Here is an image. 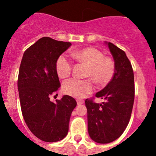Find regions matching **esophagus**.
<instances>
[{
	"label": "esophagus",
	"mask_w": 156,
	"mask_h": 156,
	"mask_svg": "<svg viewBox=\"0 0 156 156\" xmlns=\"http://www.w3.org/2000/svg\"><path fill=\"white\" fill-rule=\"evenodd\" d=\"M84 103V100H82V99H78V100H77V103H78V105L83 104Z\"/></svg>",
	"instance_id": "obj_1"
}]
</instances>
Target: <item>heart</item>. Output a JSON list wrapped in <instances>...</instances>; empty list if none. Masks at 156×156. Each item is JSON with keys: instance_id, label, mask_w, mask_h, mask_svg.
Masks as SVG:
<instances>
[{"instance_id": "1", "label": "heart", "mask_w": 156, "mask_h": 156, "mask_svg": "<svg viewBox=\"0 0 156 156\" xmlns=\"http://www.w3.org/2000/svg\"><path fill=\"white\" fill-rule=\"evenodd\" d=\"M78 62L88 66L87 77L92 78L99 84H106L112 78L115 72V63L112 59L104 56L97 49L87 48L71 53ZM56 70L60 78L69 77L72 71V62L65 55H61L56 62ZM63 91L74 97H84L94 89V82L90 79L81 80L71 78L64 82Z\"/></svg>"}]
</instances>
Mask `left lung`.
<instances>
[{"label": "left lung", "instance_id": "1", "mask_svg": "<svg viewBox=\"0 0 156 156\" xmlns=\"http://www.w3.org/2000/svg\"><path fill=\"white\" fill-rule=\"evenodd\" d=\"M115 62V72L109 83L96 97L105 100L103 103L87 99L88 133L99 144L115 140L126 129L134 101V77L131 63L125 51L106 42Z\"/></svg>", "mask_w": 156, "mask_h": 156}]
</instances>
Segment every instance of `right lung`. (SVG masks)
Listing matches in <instances>:
<instances>
[{
    "mask_svg": "<svg viewBox=\"0 0 156 156\" xmlns=\"http://www.w3.org/2000/svg\"><path fill=\"white\" fill-rule=\"evenodd\" d=\"M71 45L41 37L25 51L20 64L17 84L22 113L31 133L45 142H57L66 136L71 114L77 105L68 95L56 103L50 100L61 86L56 60Z\"/></svg>",
    "mask_w": 156,
    "mask_h": 156,
    "instance_id": "right-lung-1",
    "label": "right lung"
}]
</instances>
